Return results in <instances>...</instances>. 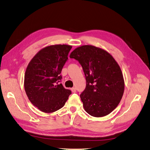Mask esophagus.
I'll return each mask as SVG.
<instances>
[{
	"instance_id": "obj_1",
	"label": "esophagus",
	"mask_w": 150,
	"mask_h": 150,
	"mask_svg": "<svg viewBox=\"0 0 150 150\" xmlns=\"http://www.w3.org/2000/svg\"><path fill=\"white\" fill-rule=\"evenodd\" d=\"M71 90L73 93H75L76 92V88L75 87H73L72 88H71Z\"/></svg>"
}]
</instances>
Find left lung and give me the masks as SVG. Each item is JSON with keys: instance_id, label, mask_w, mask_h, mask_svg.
Instances as JSON below:
<instances>
[{"instance_id": "obj_1", "label": "left lung", "mask_w": 150, "mask_h": 150, "mask_svg": "<svg viewBox=\"0 0 150 150\" xmlns=\"http://www.w3.org/2000/svg\"><path fill=\"white\" fill-rule=\"evenodd\" d=\"M81 65L86 81L80 98L87 113L96 117L110 114L118 106L124 91V80L119 65L107 51L85 45L70 55Z\"/></svg>"}]
</instances>
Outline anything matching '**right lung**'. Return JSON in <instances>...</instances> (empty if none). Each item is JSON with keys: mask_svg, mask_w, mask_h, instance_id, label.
I'll use <instances>...</instances> for the list:
<instances>
[{"mask_svg": "<svg viewBox=\"0 0 150 150\" xmlns=\"http://www.w3.org/2000/svg\"><path fill=\"white\" fill-rule=\"evenodd\" d=\"M71 46L56 44L44 47L34 56L28 65L24 86L33 106L42 112L51 113L62 108L71 91L60 83V75L68 59Z\"/></svg>", "mask_w": 150, "mask_h": 150, "instance_id": "1", "label": "right lung"}]
</instances>
